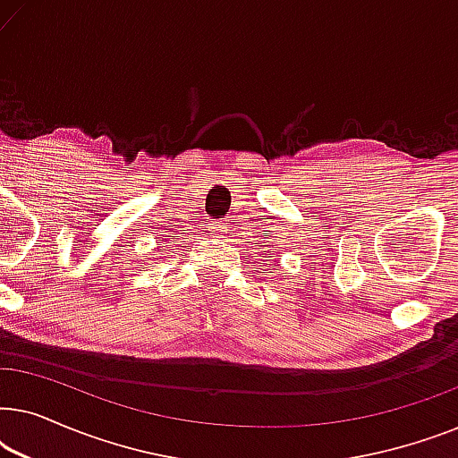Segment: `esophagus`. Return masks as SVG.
Instances as JSON below:
<instances>
[{
	"label": "esophagus",
	"instance_id": "esophagus-1",
	"mask_svg": "<svg viewBox=\"0 0 458 458\" xmlns=\"http://www.w3.org/2000/svg\"><path fill=\"white\" fill-rule=\"evenodd\" d=\"M223 229H225V225H223V223H216L215 227H212V231H215V235H221V233H223Z\"/></svg>",
	"mask_w": 458,
	"mask_h": 458
}]
</instances>
